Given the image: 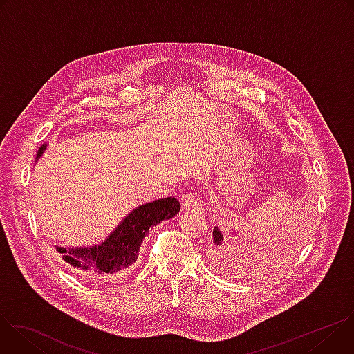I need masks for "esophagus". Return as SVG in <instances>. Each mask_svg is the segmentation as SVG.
<instances>
[{
    "mask_svg": "<svg viewBox=\"0 0 354 354\" xmlns=\"http://www.w3.org/2000/svg\"><path fill=\"white\" fill-rule=\"evenodd\" d=\"M180 205H182V210L185 213L200 210V201H198L197 196L193 193H185L180 198Z\"/></svg>",
    "mask_w": 354,
    "mask_h": 354,
    "instance_id": "1",
    "label": "esophagus"
}]
</instances>
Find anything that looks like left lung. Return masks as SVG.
Listing matches in <instances>:
<instances>
[{
  "instance_id": "8db88e82",
  "label": "left lung",
  "mask_w": 354,
  "mask_h": 354,
  "mask_svg": "<svg viewBox=\"0 0 354 354\" xmlns=\"http://www.w3.org/2000/svg\"><path fill=\"white\" fill-rule=\"evenodd\" d=\"M213 236H214V250H213V259H214V263L218 266V268H223V266H225L227 268V265H231V259H232V262L234 261H238L236 263H239L240 259V254H243V249H241V248H238V245H234V243H231L230 242V239H225L224 236H223V234H221V231L218 230V228H214V231H213ZM273 239L274 241H272L271 239ZM262 240H268V242L265 244L262 243V248L263 249H266V254L268 255H272V258L273 259H280V258H283V257H286V254H288V249H290V241H287V242H283L280 238L279 239H276L274 241V238H270V242H269V239H262ZM279 240V242L277 243V241ZM286 241V239H284ZM284 243L285 245H283L282 243ZM269 250L270 252H268L267 250ZM239 257V259H236V257ZM242 261V260H241ZM239 266V265H238Z\"/></svg>"
}]
</instances>
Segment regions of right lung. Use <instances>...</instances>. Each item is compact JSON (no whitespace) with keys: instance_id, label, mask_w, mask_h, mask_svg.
Masks as SVG:
<instances>
[{"instance_id":"right-lung-1","label":"right lung","mask_w":354,"mask_h":354,"mask_svg":"<svg viewBox=\"0 0 354 354\" xmlns=\"http://www.w3.org/2000/svg\"><path fill=\"white\" fill-rule=\"evenodd\" d=\"M44 148L46 145L40 147L37 157L41 156ZM179 210V200L175 197L158 198L133 210L99 246L57 249L63 254V261L82 280H105L133 265L149 228L175 217Z\"/></svg>"}]
</instances>
